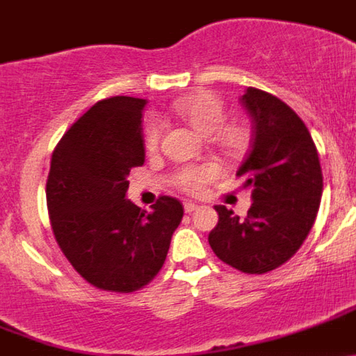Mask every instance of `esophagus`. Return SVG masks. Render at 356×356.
<instances>
[{
    "label": "esophagus",
    "mask_w": 356,
    "mask_h": 356,
    "mask_svg": "<svg viewBox=\"0 0 356 356\" xmlns=\"http://www.w3.org/2000/svg\"><path fill=\"white\" fill-rule=\"evenodd\" d=\"M197 204L195 202H185L183 204V209H185V213H192V211L197 209Z\"/></svg>",
    "instance_id": "esophagus-1"
}]
</instances>
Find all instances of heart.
<instances>
[{
    "instance_id": "obj_1",
    "label": "heart",
    "mask_w": 356,
    "mask_h": 356,
    "mask_svg": "<svg viewBox=\"0 0 356 356\" xmlns=\"http://www.w3.org/2000/svg\"><path fill=\"white\" fill-rule=\"evenodd\" d=\"M175 112L181 119H185L199 135L209 136L216 135L218 143L223 147L227 152L237 154L241 152L248 142V133L241 126H225V107L223 102L216 95L209 91H199V93L188 95L181 100L175 102ZM161 133H163V122L157 118L147 121L143 129V142L149 152L159 147ZM220 177V170L216 164H200V166H185L178 171L175 177V183L179 190L186 193H200L206 188L207 183Z\"/></svg>"
}]
</instances>
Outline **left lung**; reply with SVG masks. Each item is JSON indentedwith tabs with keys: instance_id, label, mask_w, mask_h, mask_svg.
Returning <instances> with one entry per match:
<instances>
[{
	"instance_id": "8db88e82",
	"label": "left lung",
	"mask_w": 356,
	"mask_h": 356,
	"mask_svg": "<svg viewBox=\"0 0 356 356\" xmlns=\"http://www.w3.org/2000/svg\"><path fill=\"white\" fill-rule=\"evenodd\" d=\"M241 102L252 135L237 177L251 188L252 204L245 218L214 206L220 218L209 245L241 272L266 273L293 258L308 237L322 199V168L308 128L289 105L256 88Z\"/></svg>"
}]
</instances>
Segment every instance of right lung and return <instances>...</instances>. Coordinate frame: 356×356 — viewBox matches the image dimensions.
I'll return each instance as SVG.
<instances>
[{
	"mask_svg": "<svg viewBox=\"0 0 356 356\" xmlns=\"http://www.w3.org/2000/svg\"><path fill=\"white\" fill-rule=\"evenodd\" d=\"M143 98L112 97L81 115L51 156L47 204L60 249L91 286L133 293L164 265L183 218L175 197L147 213L126 199L133 168L145 163Z\"/></svg>",
	"mask_w": 356,
	"mask_h": 356,
	"instance_id": "1",
	"label": "right lung"
}]
</instances>
